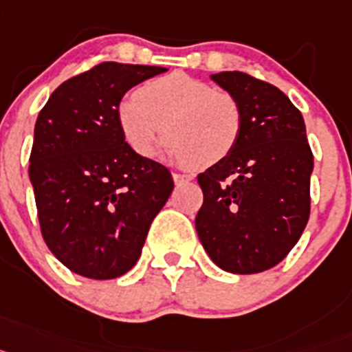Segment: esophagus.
<instances>
[{
  "instance_id": "34e87169",
  "label": "esophagus",
  "mask_w": 352,
  "mask_h": 352,
  "mask_svg": "<svg viewBox=\"0 0 352 352\" xmlns=\"http://www.w3.org/2000/svg\"><path fill=\"white\" fill-rule=\"evenodd\" d=\"M189 180H193V177H191V175H182V173H173V182H175L177 186L186 184V182H189Z\"/></svg>"
}]
</instances>
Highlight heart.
<instances>
[{
	"label": "heart",
	"instance_id": "obj_1",
	"mask_svg": "<svg viewBox=\"0 0 352 352\" xmlns=\"http://www.w3.org/2000/svg\"><path fill=\"white\" fill-rule=\"evenodd\" d=\"M117 122L127 145L142 157H152L166 133L170 157L212 166L239 142L243 111L228 91L184 72H172L146 81L134 99L122 100Z\"/></svg>",
	"mask_w": 352,
	"mask_h": 352
}]
</instances>
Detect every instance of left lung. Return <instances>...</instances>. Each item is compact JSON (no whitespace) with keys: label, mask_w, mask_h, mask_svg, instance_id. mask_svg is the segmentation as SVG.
<instances>
[{"label":"left lung","mask_w":352,"mask_h":352,"mask_svg":"<svg viewBox=\"0 0 352 352\" xmlns=\"http://www.w3.org/2000/svg\"><path fill=\"white\" fill-rule=\"evenodd\" d=\"M243 111L239 142L198 175L195 227L210 261L234 274L262 273L294 248L310 216L314 155L303 115L282 90L244 72L210 74Z\"/></svg>","instance_id":"8db88e82"}]
</instances>
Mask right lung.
Listing matches in <instances>:
<instances>
[{
  "label": "right lung",
  "instance_id": "right-lung-1",
  "mask_svg": "<svg viewBox=\"0 0 352 352\" xmlns=\"http://www.w3.org/2000/svg\"><path fill=\"white\" fill-rule=\"evenodd\" d=\"M166 70L100 63L60 85L38 113L30 180L42 237L72 273L111 280L133 269L172 195L168 168L136 154L117 122L125 91Z\"/></svg>",
  "mask_w": 352,
  "mask_h": 352
}]
</instances>
